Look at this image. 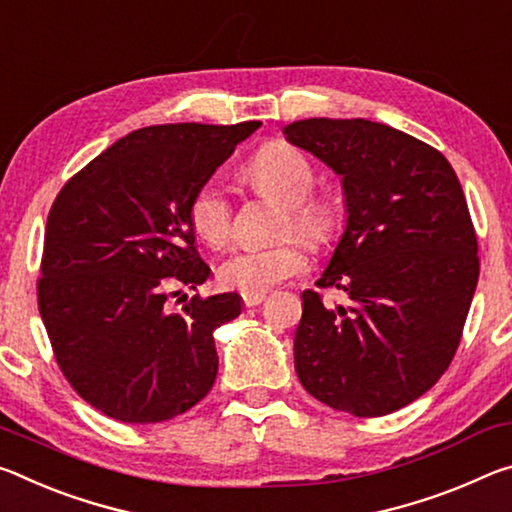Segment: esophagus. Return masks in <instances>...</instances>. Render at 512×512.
<instances>
[{
    "label": "esophagus",
    "instance_id": "34e87169",
    "mask_svg": "<svg viewBox=\"0 0 512 512\" xmlns=\"http://www.w3.org/2000/svg\"><path fill=\"white\" fill-rule=\"evenodd\" d=\"M242 301L247 308H254L265 301V292H242Z\"/></svg>",
    "mask_w": 512,
    "mask_h": 512
}]
</instances>
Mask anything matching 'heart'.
Here are the masks:
<instances>
[{
  "label": "heart",
  "instance_id": "b5f03b06",
  "mask_svg": "<svg viewBox=\"0 0 512 512\" xmlns=\"http://www.w3.org/2000/svg\"><path fill=\"white\" fill-rule=\"evenodd\" d=\"M249 174L265 195L288 206V229L295 226L301 236L315 245L333 236L338 213L329 199L311 195L315 174L299 149L286 142H272L258 152ZM188 217L192 229L208 245L220 247L231 238V201L220 179L201 183L190 199ZM306 263L304 242L288 238L270 247H242L233 251L220 267V279L224 286L242 292H265L304 272Z\"/></svg>",
  "mask_w": 512,
  "mask_h": 512
}]
</instances>
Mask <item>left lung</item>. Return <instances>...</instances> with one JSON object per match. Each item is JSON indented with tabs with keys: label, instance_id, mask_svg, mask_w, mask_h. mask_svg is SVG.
<instances>
[{
	"label": "left lung",
	"instance_id": "obj_1",
	"mask_svg": "<svg viewBox=\"0 0 512 512\" xmlns=\"http://www.w3.org/2000/svg\"><path fill=\"white\" fill-rule=\"evenodd\" d=\"M283 136L340 177L345 226L320 288L301 292L295 370L315 399L381 417L431 390L454 358L479 281L476 233L454 167L388 124L311 117Z\"/></svg>",
	"mask_w": 512,
	"mask_h": 512
}]
</instances>
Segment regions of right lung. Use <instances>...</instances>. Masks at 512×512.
Returning <instances> with one entry per match:
<instances>
[{"instance_id":"right-lung-1","label":"right lung","mask_w":512,"mask_h":512,"mask_svg":"<svg viewBox=\"0 0 512 512\" xmlns=\"http://www.w3.org/2000/svg\"><path fill=\"white\" fill-rule=\"evenodd\" d=\"M261 122L154 124L104 149L58 192L47 217L38 306L58 367L92 408L127 424L186 413L217 376L213 331L242 297H192L211 267L188 206Z\"/></svg>"}]
</instances>
